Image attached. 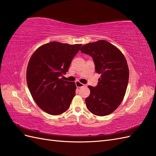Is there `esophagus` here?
<instances>
[{
  "mask_svg": "<svg viewBox=\"0 0 156 156\" xmlns=\"http://www.w3.org/2000/svg\"><path fill=\"white\" fill-rule=\"evenodd\" d=\"M76 85L77 88H81V87H83V86H86V85L82 84V83L80 82L79 81L76 82Z\"/></svg>",
  "mask_w": 156,
  "mask_h": 156,
  "instance_id": "34e87169",
  "label": "esophagus"
}]
</instances>
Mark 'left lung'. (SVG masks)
I'll use <instances>...</instances> for the list:
<instances>
[{"instance_id": "8db88e82", "label": "left lung", "mask_w": 156, "mask_h": 156, "mask_svg": "<svg viewBox=\"0 0 156 156\" xmlns=\"http://www.w3.org/2000/svg\"><path fill=\"white\" fill-rule=\"evenodd\" d=\"M80 50L92 57L95 71L101 75L96 87L88 86L87 108L99 116L109 115L117 109L126 94L129 80L127 61L116 46L104 40L83 45Z\"/></svg>"}]
</instances>
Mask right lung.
<instances>
[{
    "label": "right lung",
    "mask_w": 156,
    "mask_h": 156,
    "mask_svg": "<svg viewBox=\"0 0 156 156\" xmlns=\"http://www.w3.org/2000/svg\"><path fill=\"white\" fill-rule=\"evenodd\" d=\"M82 46L51 42L35 50L29 60L27 82L32 98L47 114L56 115L66 112L76 94L75 82L60 78Z\"/></svg>",
    "instance_id": "right-lung-1"
}]
</instances>
